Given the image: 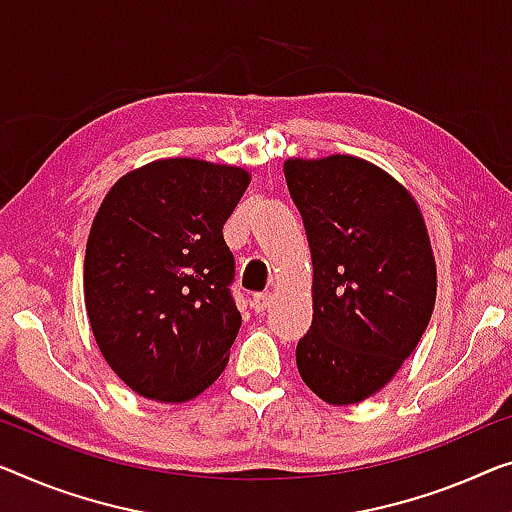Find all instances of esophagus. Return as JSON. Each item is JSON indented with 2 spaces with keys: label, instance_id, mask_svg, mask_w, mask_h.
<instances>
[{
  "label": "esophagus",
  "instance_id": "esophagus-1",
  "mask_svg": "<svg viewBox=\"0 0 512 512\" xmlns=\"http://www.w3.org/2000/svg\"><path fill=\"white\" fill-rule=\"evenodd\" d=\"M250 305H253L255 312H264L266 308L271 305V294L269 292H262V294H255L253 301H250Z\"/></svg>",
  "mask_w": 512,
  "mask_h": 512
}]
</instances>
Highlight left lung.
I'll return each mask as SVG.
<instances>
[{"label":"left lung","instance_id":"obj_1","mask_svg":"<svg viewBox=\"0 0 512 512\" xmlns=\"http://www.w3.org/2000/svg\"><path fill=\"white\" fill-rule=\"evenodd\" d=\"M312 257V326L296 345L317 398L379 393L414 354L437 299V264L416 197L370 160L287 158Z\"/></svg>","mask_w":512,"mask_h":512}]
</instances>
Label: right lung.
I'll return each instance as SVG.
<instances>
[{"label": "right lung", "instance_id": "1", "mask_svg": "<svg viewBox=\"0 0 512 512\" xmlns=\"http://www.w3.org/2000/svg\"><path fill=\"white\" fill-rule=\"evenodd\" d=\"M248 183L239 165L160 158L126 172L96 211L87 317L114 375L142 398L193 400L230 361L241 312L223 225Z\"/></svg>", "mask_w": 512, "mask_h": 512}]
</instances>
